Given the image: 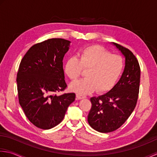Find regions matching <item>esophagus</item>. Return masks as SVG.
<instances>
[{
	"mask_svg": "<svg viewBox=\"0 0 157 157\" xmlns=\"http://www.w3.org/2000/svg\"><path fill=\"white\" fill-rule=\"evenodd\" d=\"M76 100H81V99L85 98V97L84 96V95H82L81 94H76Z\"/></svg>",
	"mask_w": 157,
	"mask_h": 157,
	"instance_id": "1",
	"label": "esophagus"
}]
</instances>
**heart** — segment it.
<instances>
[{
	"label": "heart",
	"mask_w": 157,
	"mask_h": 157,
	"mask_svg": "<svg viewBox=\"0 0 157 157\" xmlns=\"http://www.w3.org/2000/svg\"><path fill=\"white\" fill-rule=\"evenodd\" d=\"M123 69V59L121 56L112 54L109 50L100 45L83 48L78 53V58L71 57L64 66L66 75L75 81L87 70V78L72 82V91L79 94H87L96 90L104 94L110 91L119 79Z\"/></svg>",
	"instance_id": "b5f03b06"
}]
</instances>
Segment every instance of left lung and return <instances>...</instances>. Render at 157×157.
I'll list each match as a JSON object with an SVG mask.
<instances>
[{
    "label": "left lung",
    "instance_id": "1",
    "mask_svg": "<svg viewBox=\"0 0 157 157\" xmlns=\"http://www.w3.org/2000/svg\"><path fill=\"white\" fill-rule=\"evenodd\" d=\"M125 56V67L117 84L107 94L90 99L91 108L88 123L101 133L114 132L129 117L138 99L140 67L134 54L121 44L114 43Z\"/></svg>",
    "mask_w": 157,
    "mask_h": 157
}]
</instances>
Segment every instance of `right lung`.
I'll use <instances>...</instances> for the list:
<instances>
[{"label":"right lung","instance_id":"obj_1","mask_svg":"<svg viewBox=\"0 0 157 157\" xmlns=\"http://www.w3.org/2000/svg\"><path fill=\"white\" fill-rule=\"evenodd\" d=\"M70 41L50 38L32 46L21 60L17 74L19 103L34 125L49 129L62 122L75 93L56 94L67 87L63 59Z\"/></svg>","mask_w":157,"mask_h":157}]
</instances>
